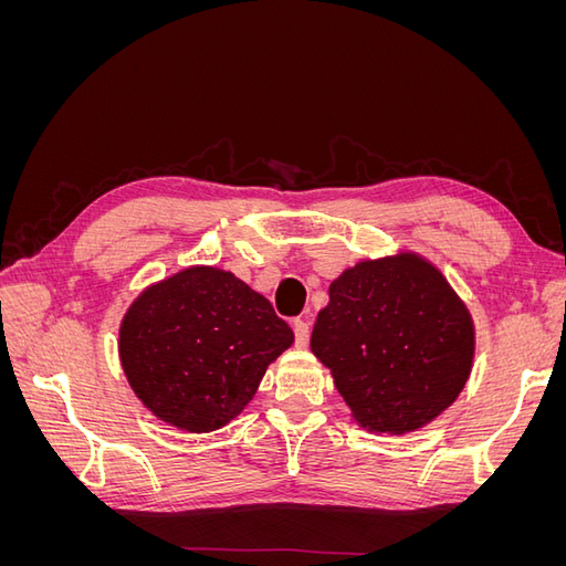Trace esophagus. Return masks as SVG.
<instances>
[{"instance_id":"esophagus-1","label":"esophagus","mask_w":566,"mask_h":566,"mask_svg":"<svg viewBox=\"0 0 566 566\" xmlns=\"http://www.w3.org/2000/svg\"><path fill=\"white\" fill-rule=\"evenodd\" d=\"M293 328H295V345H297V347H306V345H310V337H312L310 323H306L304 318H295V321H293Z\"/></svg>"}]
</instances>
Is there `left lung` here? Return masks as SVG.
<instances>
[{
    "instance_id": "left-lung-1",
    "label": "left lung",
    "mask_w": 566,
    "mask_h": 566,
    "mask_svg": "<svg viewBox=\"0 0 566 566\" xmlns=\"http://www.w3.org/2000/svg\"><path fill=\"white\" fill-rule=\"evenodd\" d=\"M328 293L312 352L358 422L401 434L455 401L472 368L474 328L432 264L413 254L361 262Z\"/></svg>"
}]
</instances>
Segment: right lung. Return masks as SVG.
<instances>
[{
    "instance_id": "add662e5",
    "label": "right lung",
    "mask_w": 566,
    "mask_h": 566,
    "mask_svg": "<svg viewBox=\"0 0 566 566\" xmlns=\"http://www.w3.org/2000/svg\"><path fill=\"white\" fill-rule=\"evenodd\" d=\"M266 297L229 271L186 269L148 287L119 328V361L146 408L188 432L231 422L293 345Z\"/></svg>"
}]
</instances>
